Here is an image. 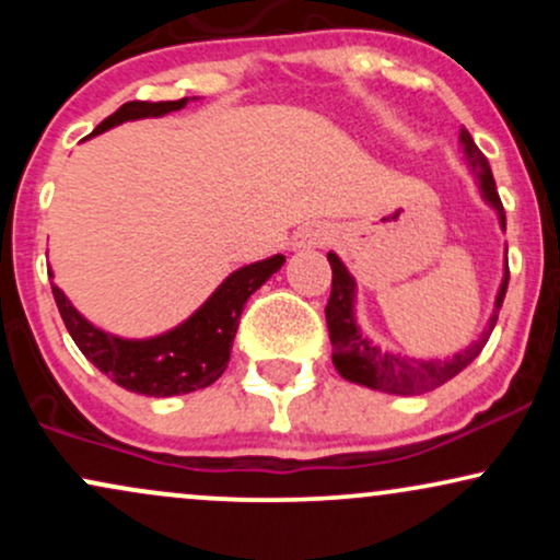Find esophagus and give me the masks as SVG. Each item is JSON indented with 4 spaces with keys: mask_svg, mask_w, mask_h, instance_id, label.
<instances>
[{
    "mask_svg": "<svg viewBox=\"0 0 560 560\" xmlns=\"http://www.w3.org/2000/svg\"><path fill=\"white\" fill-rule=\"evenodd\" d=\"M331 229L324 223H311V226H302L298 234L292 236V249H311V247H324L331 242Z\"/></svg>",
    "mask_w": 560,
    "mask_h": 560,
    "instance_id": "1",
    "label": "esophagus"
}]
</instances>
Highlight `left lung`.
Instances as JSON below:
<instances>
[{
  "mask_svg": "<svg viewBox=\"0 0 560 560\" xmlns=\"http://www.w3.org/2000/svg\"><path fill=\"white\" fill-rule=\"evenodd\" d=\"M460 150H464L466 165L471 168L474 176L479 182V191L485 197V202L498 213L500 229L505 231V210L500 202L498 189H494V178L490 171V163L481 155V150L474 144L471 133L466 128H460ZM331 262V298L326 302V326H329L331 337V361L334 369L339 371V376L347 378L352 384H363L369 389L389 392V395H421V392L436 389L442 384L450 382L453 376H458L474 358L479 355L481 347L487 345L490 334L498 324L500 305L505 300L508 289V262H505V276L503 284L498 289V298H494V311L490 316V324L481 331V337L474 345H468L466 350L455 352L453 358L445 361H416V358L395 355V352L382 350V347L371 342L369 337L361 331L355 318V279L345 268V262L337 255L329 253Z\"/></svg>",
  "mask_w": 560,
  "mask_h": 560,
  "instance_id": "1",
  "label": "left lung"
}]
</instances>
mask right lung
Listing matches in <instances>:
<instances>
[{
  "label": "right lung",
  "mask_w": 560,
  "mask_h": 560,
  "mask_svg": "<svg viewBox=\"0 0 560 560\" xmlns=\"http://www.w3.org/2000/svg\"><path fill=\"white\" fill-rule=\"evenodd\" d=\"M186 102V96L176 102H126L94 128L92 137L126 120L160 118L182 110ZM284 255H273L240 268L184 324L150 339H124L102 331L75 311L60 287L52 284V294L73 342L102 374L137 395L173 397L210 387L226 371L244 302L284 266Z\"/></svg>",
  "instance_id": "add662e5"
}]
</instances>
